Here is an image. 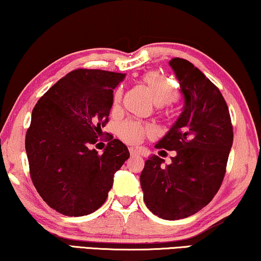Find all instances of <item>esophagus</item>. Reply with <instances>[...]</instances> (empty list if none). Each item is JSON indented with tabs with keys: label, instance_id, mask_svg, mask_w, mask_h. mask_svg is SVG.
Masks as SVG:
<instances>
[{
	"label": "esophagus",
	"instance_id": "esophagus-1",
	"mask_svg": "<svg viewBox=\"0 0 261 261\" xmlns=\"http://www.w3.org/2000/svg\"><path fill=\"white\" fill-rule=\"evenodd\" d=\"M129 153H130V155L132 156H137V155H139V152L135 148H133V147H130L129 148Z\"/></svg>",
	"mask_w": 261,
	"mask_h": 261
}]
</instances>
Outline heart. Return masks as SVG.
<instances>
[{"label": "heart", "mask_w": 261, "mask_h": 261, "mask_svg": "<svg viewBox=\"0 0 261 261\" xmlns=\"http://www.w3.org/2000/svg\"><path fill=\"white\" fill-rule=\"evenodd\" d=\"M143 86L148 90L153 102L156 106H165L172 101H174L177 97V89L174 81L171 77L159 73V71H149L145 74L141 79ZM121 89H118L114 94V102L118 103L121 99ZM116 134L119 138L123 140L124 142L135 145L142 141V139L146 135L150 134V129L148 127L143 126L140 122L127 120L120 124L116 128Z\"/></svg>", "instance_id": "obj_1"}]
</instances>
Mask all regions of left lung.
Returning a JSON list of instances; mask_svg holds the SVG:
<instances>
[{"mask_svg": "<svg viewBox=\"0 0 261 261\" xmlns=\"http://www.w3.org/2000/svg\"><path fill=\"white\" fill-rule=\"evenodd\" d=\"M184 96L182 112L155 147L175 150L169 165L150 155L140 184L150 212L165 220L193 215L208 205L224 180L233 143L228 107L220 90L184 59L169 61Z\"/></svg>", "mask_w": 261, "mask_h": 261, "instance_id": "obj_1", "label": "left lung"}]
</instances>
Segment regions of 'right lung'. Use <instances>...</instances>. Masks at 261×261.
Wrapping results in <instances>:
<instances>
[{"mask_svg":"<svg viewBox=\"0 0 261 261\" xmlns=\"http://www.w3.org/2000/svg\"><path fill=\"white\" fill-rule=\"evenodd\" d=\"M126 74L76 69L51 87L33 109L25 135L30 176L43 201L56 212L82 217L103 205L114 174L129 158L120 140L102 154L89 146L108 122L113 89Z\"/></svg>","mask_w":261,"mask_h":261,"instance_id":"add662e5","label":"right lung"}]
</instances>
